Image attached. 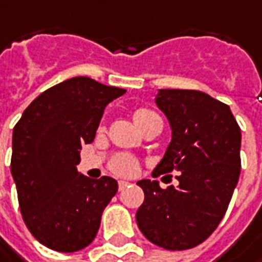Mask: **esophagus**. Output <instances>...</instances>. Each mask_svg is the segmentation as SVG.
Masks as SVG:
<instances>
[{
  "instance_id": "1",
  "label": "esophagus",
  "mask_w": 262,
  "mask_h": 262,
  "mask_svg": "<svg viewBox=\"0 0 262 262\" xmlns=\"http://www.w3.org/2000/svg\"><path fill=\"white\" fill-rule=\"evenodd\" d=\"M127 185H129V182H126V180H119V189H120V190H123L124 188H127Z\"/></svg>"
}]
</instances>
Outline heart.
<instances>
[{
	"label": "heart",
	"instance_id": "b5f03b06",
	"mask_svg": "<svg viewBox=\"0 0 262 262\" xmlns=\"http://www.w3.org/2000/svg\"><path fill=\"white\" fill-rule=\"evenodd\" d=\"M157 116L155 113H152L151 110L146 108H139L135 111L133 114V120L135 123H139L142 120L149 119V117H154ZM111 170L117 174H123V176H130L136 171V163L135 160H132L130 157H126V155H119L116 157L113 161H111Z\"/></svg>",
	"mask_w": 262,
	"mask_h": 262
}]
</instances>
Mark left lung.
I'll use <instances>...</instances> for the list:
<instances>
[{"label": "left lung", "mask_w": 262, "mask_h": 262, "mask_svg": "<svg viewBox=\"0 0 262 262\" xmlns=\"http://www.w3.org/2000/svg\"><path fill=\"white\" fill-rule=\"evenodd\" d=\"M157 107L170 123L171 141L154 171H179V185L163 189L143 179L136 212L143 236L157 246L183 251L202 244L226 214L241 174V127L230 107L208 94L160 89Z\"/></svg>", "instance_id": "1"}]
</instances>
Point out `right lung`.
Wrapping results in <instances>:
<instances>
[{
	"instance_id": "right-lung-1",
	"label": "right lung",
	"mask_w": 262,
	"mask_h": 262,
	"mask_svg": "<svg viewBox=\"0 0 262 262\" xmlns=\"http://www.w3.org/2000/svg\"><path fill=\"white\" fill-rule=\"evenodd\" d=\"M126 89L77 76L35 98L13 129L11 176L23 220L47 248L76 252L98 233L117 180L77 171L83 143L95 139L104 110Z\"/></svg>"
}]
</instances>
